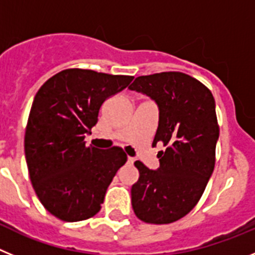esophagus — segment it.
I'll list each match as a JSON object with an SVG mask.
<instances>
[{"instance_id": "34e87169", "label": "esophagus", "mask_w": 255, "mask_h": 255, "mask_svg": "<svg viewBox=\"0 0 255 255\" xmlns=\"http://www.w3.org/2000/svg\"><path fill=\"white\" fill-rule=\"evenodd\" d=\"M134 161H135V159L132 158V157H128V163H129V164L134 163Z\"/></svg>"}]
</instances>
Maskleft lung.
I'll list each match as a JSON object with an SVG mask.
<instances>
[{
  "label": "left lung",
  "instance_id": "8db88e82",
  "mask_svg": "<svg viewBox=\"0 0 255 255\" xmlns=\"http://www.w3.org/2000/svg\"><path fill=\"white\" fill-rule=\"evenodd\" d=\"M129 88L158 105L152 145L166 147L157 154V171L134 163L139 180L131 188L132 209L145 224H172L197 206L215 168L220 135L215 98L203 83L180 71L138 76Z\"/></svg>",
  "mask_w": 255,
  "mask_h": 255
}]
</instances>
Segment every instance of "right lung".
Listing matches in <instances>:
<instances>
[{"instance_id":"1","label":"right lung","mask_w":255,"mask_h":255,"mask_svg":"<svg viewBox=\"0 0 255 255\" xmlns=\"http://www.w3.org/2000/svg\"><path fill=\"white\" fill-rule=\"evenodd\" d=\"M134 76L66 69L37 92L25 129V159L35 194L52 216L84 221L102 208L108 185L128 155L123 148L85 147L108 97Z\"/></svg>"}]
</instances>
